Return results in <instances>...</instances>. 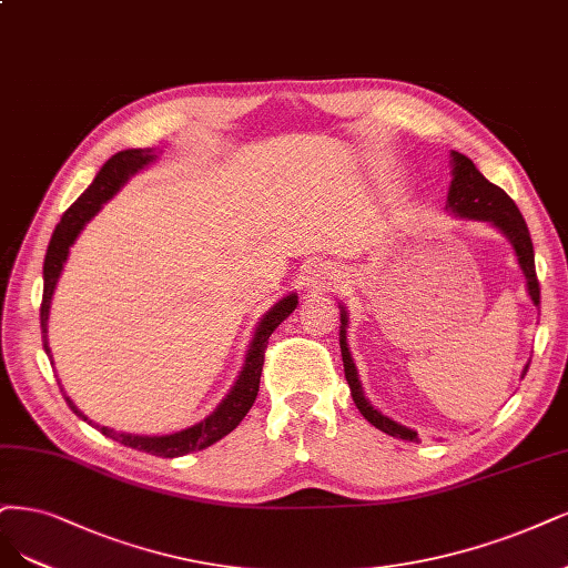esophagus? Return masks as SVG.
I'll return each mask as SVG.
<instances>
[{
    "label": "esophagus",
    "instance_id": "34e87169",
    "mask_svg": "<svg viewBox=\"0 0 568 568\" xmlns=\"http://www.w3.org/2000/svg\"><path fill=\"white\" fill-rule=\"evenodd\" d=\"M305 288L310 291V293H315V291H326L331 284H336V275L334 272H331L326 265H312L310 270H307V275H305Z\"/></svg>",
    "mask_w": 568,
    "mask_h": 568
}]
</instances>
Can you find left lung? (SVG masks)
<instances>
[{"mask_svg": "<svg viewBox=\"0 0 568 568\" xmlns=\"http://www.w3.org/2000/svg\"><path fill=\"white\" fill-rule=\"evenodd\" d=\"M446 211L463 221L488 223L491 227H496L507 242H510L521 275L526 280V291H529L531 303L538 307L540 305V286L536 280V258H534V244H531L529 227H526L517 204L507 197V192L494 183H488L479 173V169L473 164V160H467L465 154H460L456 150H452V185H448V194H446ZM338 307H341V334H338L341 336V357H343L345 378L349 385L352 402L357 404L359 414L371 425L378 427L381 433L404 439V442H418L416 429H410V427L393 420L389 416L381 414V410L364 397V387H362V381L357 374V366H355V359H352L349 347H347L349 315H347L343 303H338ZM526 371H529V364L524 366L521 378L526 376Z\"/></svg>", "mask_w": 568, "mask_h": 568, "instance_id": "left-lung-1", "label": "left lung"}]
</instances>
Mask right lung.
<instances>
[{"label": "right lung", "mask_w": 568, "mask_h": 568, "mask_svg": "<svg viewBox=\"0 0 568 568\" xmlns=\"http://www.w3.org/2000/svg\"><path fill=\"white\" fill-rule=\"evenodd\" d=\"M152 162H158V152L152 148H133V150H122L112 154V158L103 164V169L95 173L93 183L80 194L65 213L61 223L55 225L51 242L47 248V258H44V296H42V310H39V320H42V341H44V352L49 355L51 364V347H49V310H51V298L58 280H61L63 265L68 263L70 256V246L80 237V232L87 227V223L95 216L98 211L108 204L116 192H120L135 173L148 169ZM298 305V293H286L284 298H280L275 305H272L261 322L256 324V331H253V338L248 343V349L244 355V364L237 381L232 383L230 393L223 397V402L211 410V414L194 423L185 429H179V433L171 435H131V433H116L112 427L105 425H95L101 433L114 442H120L124 446L135 448V452H145L152 456H162V458H179L192 452H202V448L216 444L225 435H230L234 427H237L244 416L248 414V408L256 402L258 395V385H261V371H263V359H265V345L267 338L275 331L293 310ZM63 393V385H61ZM68 406L72 408L74 416H80L82 420L91 423L80 408L74 406V402L63 393Z\"/></svg>", "instance_id": "obj_1"}]
</instances>
